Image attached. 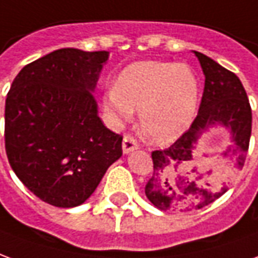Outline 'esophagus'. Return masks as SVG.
<instances>
[{
  "label": "esophagus",
  "mask_w": 258,
  "mask_h": 258,
  "mask_svg": "<svg viewBox=\"0 0 258 258\" xmlns=\"http://www.w3.org/2000/svg\"><path fill=\"white\" fill-rule=\"evenodd\" d=\"M138 147V142L132 136L126 135L125 138H123V142H122V151H123V154H129L131 151H135Z\"/></svg>",
  "instance_id": "obj_1"
}]
</instances>
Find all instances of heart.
Here are the masks:
<instances>
[{"label":"heart","mask_w":258,"mask_h":258,"mask_svg":"<svg viewBox=\"0 0 258 258\" xmlns=\"http://www.w3.org/2000/svg\"><path fill=\"white\" fill-rule=\"evenodd\" d=\"M200 85L195 71L184 63L140 61L126 67L103 98L111 125L119 127L139 109V127L154 143H171L195 119Z\"/></svg>","instance_id":"b5f03b06"}]
</instances>
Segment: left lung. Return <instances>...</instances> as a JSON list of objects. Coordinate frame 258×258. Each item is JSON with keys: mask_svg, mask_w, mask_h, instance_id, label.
I'll list each match as a JSON object with an SVG mask.
<instances>
[{"mask_svg": "<svg viewBox=\"0 0 258 258\" xmlns=\"http://www.w3.org/2000/svg\"><path fill=\"white\" fill-rule=\"evenodd\" d=\"M193 52L206 78L199 114L189 131L171 147L153 151V175L144 190L150 202L162 211L200 210L228 190L229 178L217 173V161L211 160L216 153L200 155L198 139L210 127L228 128L234 142L219 153L221 165L242 169L249 150L251 108L242 82L210 56Z\"/></svg>", "mask_w": 258, "mask_h": 258, "instance_id": "left-lung-1", "label": "left lung"}]
</instances>
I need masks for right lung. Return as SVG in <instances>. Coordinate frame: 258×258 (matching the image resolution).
I'll list each match as a JSON object with an SVG mask.
<instances>
[{"label": "right lung", "instance_id": "1", "mask_svg": "<svg viewBox=\"0 0 258 258\" xmlns=\"http://www.w3.org/2000/svg\"><path fill=\"white\" fill-rule=\"evenodd\" d=\"M108 51L61 48L18 74L5 101V150L33 195L80 206L122 155V136L98 116L93 93Z\"/></svg>", "mask_w": 258, "mask_h": 258}]
</instances>
